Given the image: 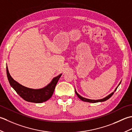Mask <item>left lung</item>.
<instances>
[{"instance_id":"left-lung-1","label":"left lung","mask_w":132,"mask_h":132,"mask_svg":"<svg viewBox=\"0 0 132 132\" xmlns=\"http://www.w3.org/2000/svg\"><path fill=\"white\" fill-rule=\"evenodd\" d=\"M121 82V81H120V84H119V85L117 86V87H116V88L115 89V90H114V92H112V93H111V94H110V95H109L108 96H107L106 97H104V98H102V99H100V100H90V99H88V98H84V97H82V96H80L79 93H78L77 92H76V89H75V93H76V95L77 96V97H79L80 100H81L82 101H85V102H88V103H98V102H103V101H106L107 100H108V99L111 97L114 94V92L116 90V89H117V88H118V87H119V85L120 84V83Z\"/></svg>"}]
</instances>
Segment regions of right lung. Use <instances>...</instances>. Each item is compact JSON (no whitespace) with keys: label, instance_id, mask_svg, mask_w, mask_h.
Wrapping results in <instances>:
<instances>
[{"label":"right lung","instance_id":"obj_1","mask_svg":"<svg viewBox=\"0 0 132 132\" xmlns=\"http://www.w3.org/2000/svg\"><path fill=\"white\" fill-rule=\"evenodd\" d=\"M6 71L10 84L13 89L24 100L35 103H42L49 100L52 97L57 82L62 75L60 74L53 78L50 84L45 87L35 89L26 87L13 80L9 73L7 66L6 67Z\"/></svg>","mask_w":132,"mask_h":132}]
</instances>
